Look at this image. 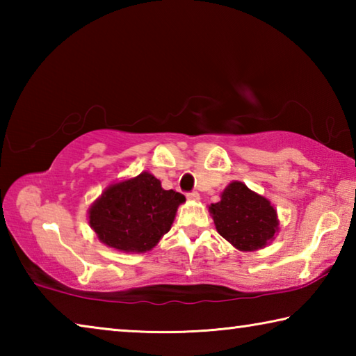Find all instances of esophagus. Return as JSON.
Masks as SVG:
<instances>
[{
  "instance_id": "1",
  "label": "esophagus",
  "mask_w": 356,
  "mask_h": 356,
  "mask_svg": "<svg viewBox=\"0 0 356 356\" xmlns=\"http://www.w3.org/2000/svg\"><path fill=\"white\" fill-rule=\"evenodd\" d=\"M186 197H188L190 201H193V202H197L201 200V196H200V193L197 191H191V193H188V195H186Z\"/></svg>"
}]
</instances>
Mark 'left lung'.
<instances>
[{"instance_id": "1", "label": "left lung", "mask_w": 356, "mask_h": 356, "mask_svg": "<svg viewBox=\"0 0 356 356\" xmlns=\"http://www.w3.org/2000/svg\"><path fill=\"white\" fill-rule=\"evenodd\" d=\"M209 212L220 236L238 251L262 250L280 232L272 202L240 180H232L221 191L220 201L210 204Z\"/></svg>"}]
</instances>
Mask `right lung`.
<instances>
[{
    "label": "right lung",
    "instance_id": "add662e5",
    "mask_svg": "<svg viewBox=\"0 0 356 356\" xmlns=\"http://www.w3.org/2000/svg\"><path fill=\"white\" fill-rule=\"evenodd\" d=\"M185 196L161 188L154 174L113 182L88 209V222L108 248L146 252L170 231Z\"/></svg>",
    "mask_w": 356,
    "mask_h": 356
}]
</instances>
